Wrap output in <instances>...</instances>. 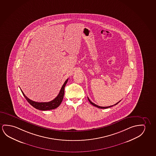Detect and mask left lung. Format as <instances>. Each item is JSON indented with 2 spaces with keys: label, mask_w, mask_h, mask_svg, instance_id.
Here are the masks:
<instances>
[{
  "label": "left lung",
  "mask_w": 156,
  "mask_h": 156,
  "mask_svg": "<svg viewBox=\"0 0 156 156\" xmlns=\"http://www.w3.org/2000/svg\"><path fill=\"white\" fill-rule=\"evenodd\" d=\"M88 100L89 102H90V104H91L92 105H93L94 106H95V107H97V108H100V109H107V108H110V107H112V106H114V105H117L118 103H119V102H121V101H119V102L117 103H116L115 105H110V106H109V107H101V106H98V105H95V103H94L93 102H92L90 100H89V98H88Z\"/></svg>",
  "instance_id": "1"
}]
</instances>
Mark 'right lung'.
Instances as JSON below:
<instances>
[{"label": "right lung", "mask_w": 156, "mask_h": 156, "mask_svg": "<svg viewBox=\"0 0 156 156\" xmlns=\"http://www.w3.org/2000/svg\"><path fill=\"white\" fill-rule=\"evenodd\" d=\"M68 80V79L66 80L65 83L63 84L61 88L60 91L58 93V95L53 100H52L48 102H37L33 101L32 100L29 99L27 96H26L25 95L23 92V91L21 90V91L25 98L28 101V102L32 106L35 108V109L40 110H42V111L54 109L56 108H58L62 101L63 98L64 94H65V87L66 84L67 83Z\"/></svg>", "instance_id": "add662e5"}]
</instances>
